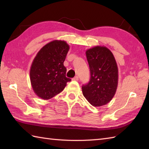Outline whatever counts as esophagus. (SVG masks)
<instances>
[{"label":"esophagus","instance_id":"obj_1","mask_svg":"<svg viewBox=\"0 0 149 149\" xmlns=\"http://www.w3.org/2000/svg\"><path fill=\"white\" fill-rule=\"evenodd\" d=\"M78 80H79L78 76H75L74 78H72V81H78Z\"/></svg>","mask_w":149,"mask_h":149}]
</instances>
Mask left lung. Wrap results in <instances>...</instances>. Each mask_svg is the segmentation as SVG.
Listing matches in <instances>:
<instances>
[{"mask_svg":"<svg viewBox=\"0 0 149 149\" xmlns=\"http://www.w3.org/2000/svg\"><path fill=\"white\" fill-rule=\"evenodd\" d=\"M90 79L82 86L83 94L93 106L109 102L118 86V67L112 52L105 47L97 46L86 50Z\"/></svg>","mask_w":149,"mask_h":149,"instance_id":"8db88e82","label":"left lung"}]
</instances>
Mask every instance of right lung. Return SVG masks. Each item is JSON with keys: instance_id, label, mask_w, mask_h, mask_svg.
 Masks as SVG:
<instances>
[{"instance_id": "obj_1", "label": "right lung", "mask_w": 149, "mask_h": 149, "mask_svg": "<svg viewBox=\"0 0 149 149\" xmlns=\"http://www.w3.org/2000/svg\"><path fill=\"white\" fill-rule=\"evenodd\" d=\"M69 45L65 41L54 40L40 49L34 58L30 70L33 89L38 96L50 99L64 90L66 83V68L63 65Z\"/></svg>"}]
</instances>
